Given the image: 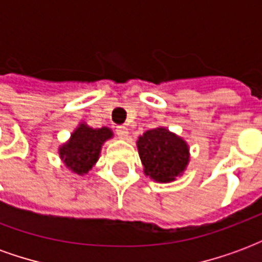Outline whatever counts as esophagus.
I'll return each mask as SVG.
<instances>
[{
    "label": "esophagus",
    "instance_id": "obj_1",
    "mask_svg": "<svg viewBox=\"0 0 262 262\" xmlns=\"http://www.w3.org/2000/svg\"><path fill=\"white\" fill-rule=\"evenodd\" d=\"M116 135L120 137V139H127L129 137V130L126 126H118L116 127Z\"/></svg>",
    "mask_w": 262,
    "mask_h": 262
}]
</instances>
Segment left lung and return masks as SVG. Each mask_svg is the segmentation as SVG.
<instances>
[{"label":"left lung","instance_id":"8db88e82","mask_svg":"<svg viewBox=\"0 0 262 262\" xmlns=\"http://www.w3.org/2000/svg\"><path fill=\"white\" fill-rule=\"evenodd\" d=\"M137 150L144 174L153 181L167 184L176 181L189 163L188 143L167 127H156L137 139Z\"/></svg>","mask_w":262,"mask_h":262}]
</instances>
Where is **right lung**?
I'll return each mask as SVG.
<instances>
[{
	"label": "right lung",
	"mask_w": 262,
	"mask_h": 262,
	"mask_svg": "<svg viewBox=\"0 0 262 262\" xmlns=\"http://www.w3.org/2000/svg\"><path fill=\"white\" fill-rule=\"evenodd\" d=\"M112 137L114 132L106 126L94 129L81 122L69 140L59 147L60 159L71 172L85 176L97 164L103 143Z\"/></svg>",
	"instance_id": "obj_1"
}]
</instances>
